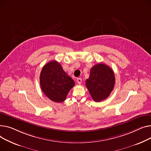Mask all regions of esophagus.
Wrapping results in <instances>:
<instances>
[{
  "mask_svg": "<svg viewBox=\"0 0 151 151\" xmlns=\"http://www.w3.org/2000/svg\"><path fill=\"white\" fill-rule=\"evenodd\" d=\"M77 82L78 83L81 84V83H82V78H78L77 79Z\"/></svg>",
  "mask_w": 151,
  "mask_h": 151,
  "instance_id": "esophagus-1",
  "label": "esophagus"
}]
</instances>
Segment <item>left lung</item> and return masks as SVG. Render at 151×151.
Instances as JSON below:
<instances>
[{
    "mask_svg": "<svg viewBox=\"0 0 151 151\" xmlns=\"http://www.w3.org/2000/svg\"><path fill=\"white\" fill-rule=\"evenodd\" d=\"M90 73L86 86L93 99L95 102H101L107 99L115 83L113 70L107 65L101 63L92 67Z\"/></svg>",
    "mask_w": 151,
    "mask_h": 151,
    "instance_id": "left-lung-1",
    "label": "left lung"
}]
</instances>
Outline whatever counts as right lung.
<instances>
[{
    "instance_id": "obj_1",
    "label": "right lung",
    "mask_w": 151,
    "mask_h": 151,
    "mask_svg": "<svg viewBox=\"0 0 151 151\" xmlns=\"http://www.w3.org/2000/svg\"><path fill=\"white\" fill-rule=\"evenodd\" d=\"M41 90L48 98L55 102L65 101L70 90L75 85L73 78L58 61H50L44 65L40 77Z\"/></svg>"
}]
</instances>
